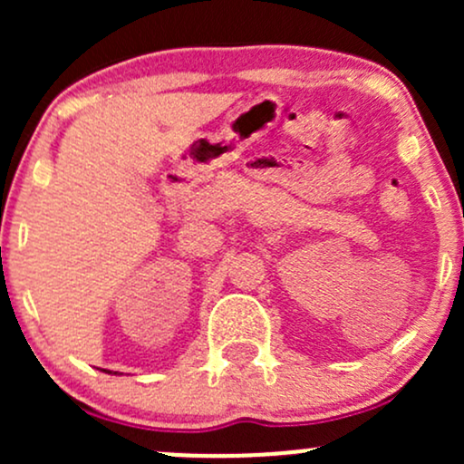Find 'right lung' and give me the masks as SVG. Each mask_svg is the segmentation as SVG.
I'll return each mask as SVG.
<instances>
[{"instance_id": "obj_1", "label": "right lung", "mask_w": 464, "mask_h": 464, "mask_svg": "<svg viewBox=\"0 0 464 464\" xmlns=\"http://www.w3.org/2000/svg\"><path fill=\"white\" fill-rule=\"evenodd\" d=\"M102 371H104V372H111V371H106V369H102Z\"/></svg>"}]
</instances>
